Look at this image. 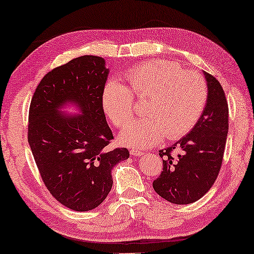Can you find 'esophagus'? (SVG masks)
<instances>
[{"mask_svg":"<svg viewBox=\"0 0 254 254\" xmlns=\"http://www.w3.org/2000/svg\"><path fill=\"white\" fill-rule=\"evenodd\" d=\"M130 154H131L132 156L140 157V156H143V155H144V152H143V151H139V150H136V149H131V150H130Z\"/></svg>","mask_w":254,"mask_h":254,"instance_id":"1","label":"esophagus"}]
</instances>
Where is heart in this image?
I'll return each mask as SVG.
<instances>
[{
	"instance_id": "heart-1",
	"label": "heart",
	"mask_w": 254,
	"mask_h": 254,
	"mask_svg": "<svg viewBox=\"0 0 254 254\" xmlns=\"http://www.w3.org/2000/svg\"><path fill=\"white\" fill-rule=\"evenodd\" d=\"M128 88L118 81L103 90L104 112L116 127H123L135 114L134 98L146 100L144 118L128 124L121 141L131 147H150L164 136L182 138L198 122L208 99V86L198 72L183 70L167 60L142 62L126 74Z\"/></svg>"
}]
</instances>
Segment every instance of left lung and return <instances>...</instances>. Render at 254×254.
Wrapping results in <instances>:
<instances>
[{
  "label": "left lung",
  "instance_id": "1",
  "mask_svg": "<svg viewBox=\"0 0 254 254\" xmlns=\"http://www.w3.org/2000/svg\"><path fill=\"white\" fill-rule=\"evenodd\" d=\"M208 99L194 127L180 141L159 150L163 171L154 190L175 204H188L206 194L218 178L228 133V104L221 84L206 73ZM175 148L180 154H172Z\"/></svg>",
  "mask_w": 254,
  "mask_h": 254
}]
</instances>
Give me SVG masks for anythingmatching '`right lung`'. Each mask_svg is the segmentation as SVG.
I'll return each instance as SVG.
<instances>
[{"mask_svg": "<svg viewBox=\"0 0 254 254\" xmlns=\"http://www.w3.org/2000/svg\"><path fill=\"white\" fill-rule=\"evenodd\" d=\"M107 75L104 59L80 56L48 72L30 102L28 142L40 178L74 211L98 207L112 189V168L130 156L127 148H108L114 138L102 104ZM66 101L78 103L83 114L59 115Z\"/></svg>", "mask_w": 254, "mask_h": 254, "instance_id": "right-lung-1", "label": "right lung"}]
</instances>
